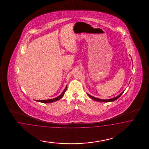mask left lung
<instances>
[{"instance_id": "8db88e82", "label": "left lung", "mask_w": 149, "mask_h": 149, "mask_svg": "<svg viewBox=\"0 0 149 149\" xmlns=\"http://www.w3.org/2000/svg\"><path fill=\"white\" fill-rule=\"evenodd\" d=\"M123 93V92H122L121 94L120 95H118V96L117 97H115V98H111V99H98V98H95L94 97H93V96H92V95H89V94H87L91 98H92V99H93V100H96V101H98V102H113V101H114V100H116V99H118L121 95H122V93Z\"/></svg>"}]
</instances>
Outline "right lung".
I'll return each mask as SVG.
<instances>
[{
    "label": "right lung",
    "mask_w": 149,
    "mask_h": 149,
    "mask_svg": "<svg viewBox=\"0 0 149 149\" xmlns=\"http://www.w3.org/2000/svg\"><path fill=\"white\" fill-rule=\"evenodd\" d=\"M67 86H66V87H65V90L63 91V92L62 93V94H61V95H60L59 96H58V97L55 98L54 99H47V100H36V101H37V102H41V103H52V102H54L55 101H57V100H58L59 99H61V98L63 97V95H64V93H65V92L66 90H67Z\"/></svg>",
    "instance_id": "1"
}]
</instances>
